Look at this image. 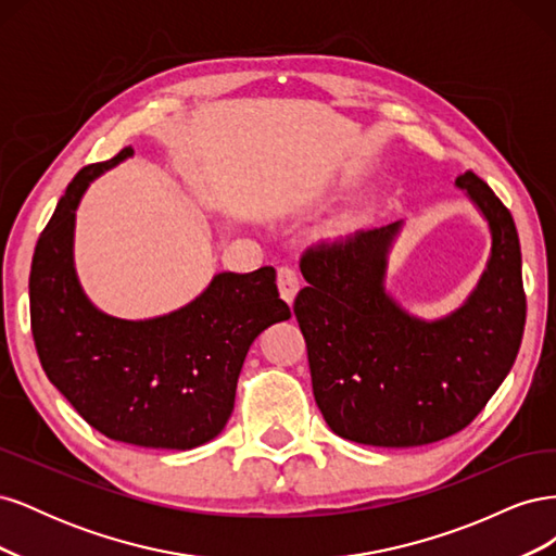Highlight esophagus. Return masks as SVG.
<instances>
[{"mask_svg": "<svg viewBox=\"0 0 556 556\" xmlns=\"http://www.w3.org/2000/svg\"><path fill=\"white\" fill-rule=\"evenodd\" d=\"M278 290H280V296L288 301V304H292L296 292H299L296 268H292V266H280L278 268Z\"/></svg>", "mask_w": 556, "mask_h": 556, "instance_id": "34e87169", "label": "esophagus"}]
</instances>
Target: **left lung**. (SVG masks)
<instances>
[{
	"label": "left lung",
	"mask_w": 556,
	"mask_h": 556,
	"mask_svg": "<svg viewBox=\"0 0 556 556\" xmlns=\"http://www.w3.org/2000/svg\"><path fill=\"white\" fill-rule=\"evenodd\" d=\"M492 231L478 288L447 317L419 319L384 292L387 252L401 223L345 243L308 248V288L294 299L313 394L341 439L415 447L468 427L506 380L521 345L527 296L510 211L473 172L457 178Z\"/></svg>",
	"instance_id": "1"
}]
</instances>
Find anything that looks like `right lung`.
<instances>
[{"label": "right lung", "mask_w": 556, "mask_h": 556, "mask_svg": "<svg viewBox=\"0 0 556 556\" xmlns=\"http://www.w3.org/2000/svg\"><path fill=\"white\" fill-rule=\"evenodd\" d=\"M134 153L83 166L41 231L29 271V319L48 380L106 439L192 450L227 425L252 341L290 319L276 268L217 274L192 304L153 319L111 317L83 294L74 220L88 185Z\"/></svg>", "instance_id": "right-lung-1"}]
</instances>
